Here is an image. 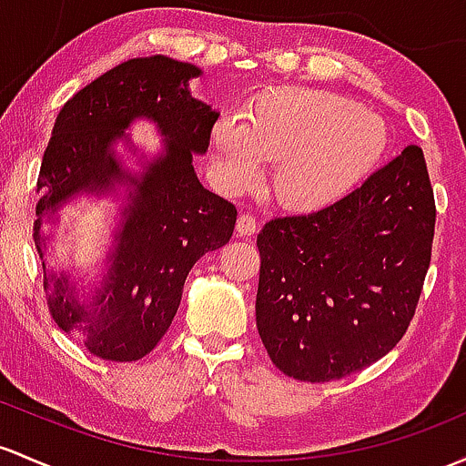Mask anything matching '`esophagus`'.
Wrapping results in <instances>:
<instances>
[{"label":"esophagus","instance_id":"34e87169","mask_svg":"<svg viewBox=\"0 0 466 466\" xmlns=\"http://www.w3.org/2000/svg\"><path fill=\"white\" fill-rule=\"evenodd\" d=\"M257 228H258V223H257V218L252 217V214H248V212L238 214V220H237V234H238V237H252V234L257 232Z\"/></svg>","mask_w":466,"mask_h":466}]
</instances>
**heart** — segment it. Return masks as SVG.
I'll list each match as a JSON object with an SVG mask.
<instances>
[{"instance_id":"b5f03b06","label":"heart","mask_w":466,"mask_h":466,"mask_svg":"<svg viewBox=\"0 0 466 466\" xmlns=\"http://www.w3.org/2000/svg\"><path fill=\"white\" fill-rule=\"evenodd\" d=\"M389 143L384 117L326 91H266L243 120L218 117L212 151L218 180L241 192L272 163V189L286 208L312 212L346 198L375 169Z\"/></svg>"}]
</instances>
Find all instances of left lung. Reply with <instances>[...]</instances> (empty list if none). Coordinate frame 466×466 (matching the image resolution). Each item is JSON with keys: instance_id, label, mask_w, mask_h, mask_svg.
<instances>
[{"instance_id": "obj_1", "label": "left lung", "mask_w": 466, "mask_h": 466, "mask_svg": "<svg viewBox=\"0 0 466 466\" xmlns=\"http://www.w3.org/2000/svg\"><path fill=\"white\" fill-rule=\"evenodd\" d=\"M433 229V189L415 145L339 203L263 225L257 328L272 364L330 381L393 350L422 292Z\"/></svg>"}]
</instances>
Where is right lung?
<instances>
[{
  "instance_id": "obj_1",
  "label": "right lung",
  "mask_w": 466,
  "mask_h": 466,
  "mask_svg": "<svg viewBox=\"0 0 466 466\" xmlns=\"http://www.w3.org/2000/svg\"><path fill=\"white\" fill-rule=\"evenodd\" d=\"M200 76L198 66L167 56L134 57L77 91L53 125L39 167L33 238L53 319L102 360L136 361L154 350L174 321L194 263L232 238L237 208L205 189L192 163L208 151L218 117L189 91ZM140 119L164 138L151 157L126 134ZM120 146L139 156L140 170L126 167ZM82 195L121 198L93 289L80 287L75 271L48 268L46 258L59 212Z\"/></svg>"
}]
</instances>
